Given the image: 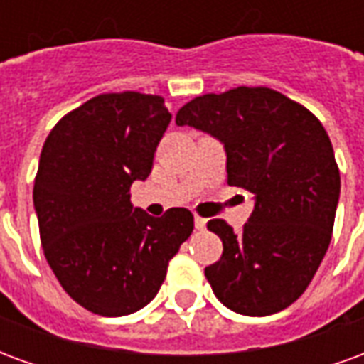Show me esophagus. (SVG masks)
Instances as JSON below:
<instances>
[{"mask_svg":"<svg viewBox=\"0 0 364 364\" xmlns=\"http://www.w3.org/2000/svg\"><path fill=\"white\" fill-rule=\"evenodd\" d=\"M195 228L197 230H205L206 228V220L200 218V216H195Z\"/></svg>","mask_w":364,"mask_h":364,"instance_id":"obj_1","label":"esophagus"}]
</instances>
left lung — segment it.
<instances>
[{"instance_id": "left-lung-1", "label": "left lung", "mask_w": 364, "mask_h": 364, "mask_svg": "<svg viewBox=\"0 0 364 364\" xmlns=\"http://www.w3.org/2000/svg\"><path fill=\"white\" fill-rule=\"evenodd\" d=\"M226 150L228 185L250 191L242 232L220 218V261L205 269L214 294L244 316H271L300 298L328 252L339 203V169L326 128L312 112L269 87L197 97L179 109Z\"/></svg>"}]
</instances>
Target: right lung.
<instances>
[{
  "instance_id": "add662e5",
  "label": "right lung",
  "mask_w": 364,
  "mask_h": 364,
  "mask_svg": "<svg viewBox=\"0 0 364 364\" xmlns=\"http://www.w3.org/2000/svg\"><path fill=\"white\" fill-rule=\"evenodd\" d=\"M169 122L164 97L105 93L68 112L44 142L33 189L44 255L90 312L119 318L151 302L193 232L187 208L154 218L130 203Z\"/></svg>"
}]
</instances>
